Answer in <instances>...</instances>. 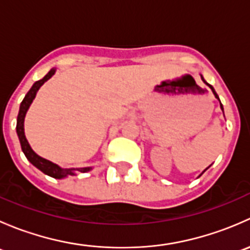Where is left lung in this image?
<instances>
[{
	"mask_svg": "<svg viewBox=\"0 0 250 250\" xmlns=\"http://www.w3.org/2000/svg\"><path fill=\"white\" fill-rule=\"evenodd\" d=\"M201 78H202V81H203V82H204V83H207V82H206V81H204V78H203V76H201ZM209 87H210L211 92H213V94H214V95H215V98H218V99H219L218 94H216V93H215V90H214V88H213V87H211V85H209ZM220 107H221V110H223V111H224V107H223V105H221V104H220Z\"/></svg>",
	"mask_w": 250,
	"mask_h": 250,
	"instance_id": "8db88e82",
	"label": "left lung"
}]
</instances>
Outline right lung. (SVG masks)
<instances>
[{"label":"right lung","mask_w":250,"mask_h":250,"mask_svg":"<svg viewBox=\"0 0 250 250\" xmlns=\"http://www.w3.org/2000/svg\"><path fill=\"white\" fill-rule=\"evenodd\" d=\"M55 74V69H52L49 72L44 76L42 80L37 81L32 84L31 89L26 93L25 98L22 99L21 104H20V109H19V113H18V118H17V134L18 138H19L20 141V145H21V150L24 152V155L26 156L27 160L37 168L40 169L41 172H43L47 175L52 176V178L55 179H62V178H66L67 175H75V172L78 170L81 173H85V172H89L92 169V167H85V168H62L59 167L58 165L55 163L50 162V161L46 160V158L41 157V156L37 155L34 150L31 148L30 146L29 141L26 140V137H25V133H24V120H25V115H26L27 110H29L30 105H31L32 100L35 99L36 97V93L37 90L40 89L42 84H43L46 81L49 80L53 75Z\"/></svg>","instance_id":"right-lung-1"}]
</instances>
